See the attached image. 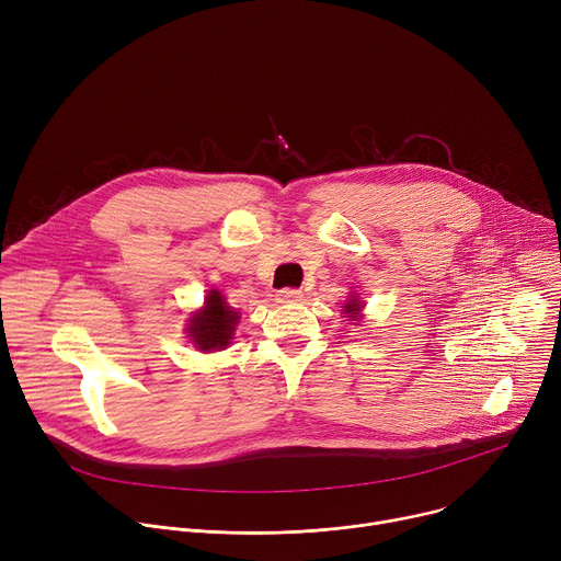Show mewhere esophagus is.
I'll list each match as a JSON object with an SVG mask.
<instances>
[{"instance_id":"obj_1","label":"esophagus","mask_w":561,"mask_h":561,"mask_svg":"<svg viewBox=\"0 0 561 561\" xmlns=\"http://www.w3.org/2000/svg\"><path fill=\"white\" fill-rule=\"evenodd\" d=\"M275 299L279 304H293V301L301 299V290H297V288H282V290H277Z\"/></svg>"}]
</instances>
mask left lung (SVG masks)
I'll use <instances>...</instances> for the list:
<instances>
[{
    "instance_id": "8db88e82",
    "label": "left lung",
    "mask_w": 561,
    "mask_h": 561,
    "mask_svg": "<svg viewBox=\"0 0 561 561\" xmlns=\"http://www.w3.org/2000/svg\"><path fill=\"white\" fill-rule=\"evenodd\" d=\"M362 308H364V301H359L357 295L344 304V312H346L348 317H353V319H359V310H362Z\"/></svg>"
}]
</instances>
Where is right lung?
I'll list each match as a JSON object with an SVG mask.
<instances>
[{"label": "right lung", "mask_w": 561, "mask_h": 561, "mask_svg": "<svg viewBox=\"0 0 561 561\" xmlns=\"http://www.w3.org/2000/svg\"><path fill=\"white\" fill-rule=\"evenodd\" d=\"M237 319H239V312H234L226 304L224 295L217 288H213L204 299V308H199L188 319L186 331L195 348L204 353L224 351L232 340Z\"/></svg>", "instance_id": "add662e5"}]
</instances>
